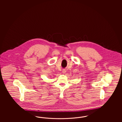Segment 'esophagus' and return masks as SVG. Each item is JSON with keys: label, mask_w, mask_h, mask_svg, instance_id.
<instances>
[{"label": "esophagus", "mask_w": 122, "mask_h": 122, "mask_svg": "<svg viewBox=\"0 0 122 122\" xmlns=\"http://www.w3.org/2000/svg\"><path fill=\"white\" fill-rule=\"evenodd\" d=\"M66 72V69H63L62 70V73L63 74H65Z\"/></svg>", "instance_id": "1"}]
</instances>
